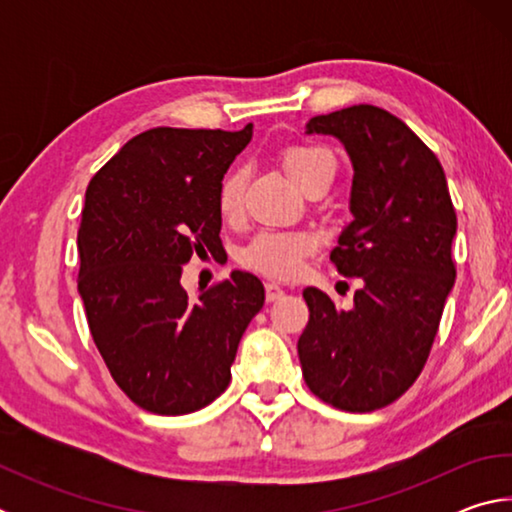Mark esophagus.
Segmentation results:
<instances>
[{
  "label": "esophagus",
  "mask_w": 512,
  "mask_h": 512,
  "mask_svg": "<svg viewBox=\"0 0 512 512\" xmlns=\"http://www.w3.org/2000/svg\"><path fill=\"white\" fill-rule=\"evenodd\" d=\"M282 296H284V289H282V287H277V284H273V282L266 284V300H268V302L280 300Z\"/></svg>",
  "instance_id": "esophagus-1"
}]
</instances>
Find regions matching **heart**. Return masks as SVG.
<instances>
[{
	"mask_svg": "<svg viewBox=\"0 0 512 512\" xmlns=\"http://www.w3.org/2000/svg\"><path fill=\"white\" fill-rule=\"evenodd\" d=\"M280 164L302 192L332 183L336 176V158L318 144H291L280 151ZM246 173L232 169L223 176L216 194V205L223 219H237L244 205ZM314 248L311 237L302 232H262L246 246L241 262L268 277H291L300 268L302 257Z\"/></svg>",
	"mask_w": 512,
	"mask_h": 512,
	"instance_id": "obj_1",
	"label": "heart"
}]
</instances>
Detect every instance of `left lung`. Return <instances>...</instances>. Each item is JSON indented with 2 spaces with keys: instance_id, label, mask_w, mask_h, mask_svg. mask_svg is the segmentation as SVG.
Listing matches in <instances>:
<instances>
[{
  "instance_id": "8db88e82",
  "label": "left lung",
  "mask_w": 512,
  "mask_h": 512,
  "mask_svg": "<svg viewBox=\"0 0 512 512\" xmlns=\"http://www.w3.org/2000/svg\"><path fill=\"white\" fill-rule=\"evenodd\" d=\"M307 133L336 137L352 160V221L329 259L363 287L348 311L316 287L302 291V375L336 409L375 411L427 363L456 280V212L438 158L391 112L359 103L311 117Z\"/></svg>"
}]
</instances>
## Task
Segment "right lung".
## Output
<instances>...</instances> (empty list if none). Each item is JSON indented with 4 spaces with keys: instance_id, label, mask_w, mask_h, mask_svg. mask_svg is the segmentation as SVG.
<instances>
[{
    "instance_id": "1",
    "label": "right lung",
    "mask_w": 512,
    "mask_h": 512,
    "mask_svg": "<svg viewBox=\"0 0 512 512\" xmlns=\"http://www.w3.org/2000/svg\"><path fill=\"white\" fill-rule=\"evenodd\" d=\"M253 124L151 128L94 173L79 228V293L112 379L144 411L183 415L230 384L241 336L264 307L253 273L189 296L183 264L221 250L216 194Z\"/></svg>"
}]
</instances>
